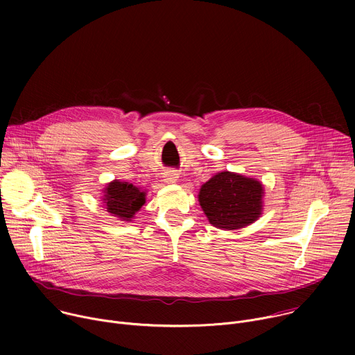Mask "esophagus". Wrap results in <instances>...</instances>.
I'll use <instances>...</instances> for the list:
<instances>
[{"instance_id":"esophagus-1","label":"esophagus","mask_w":355,"mask_h":355,"mask_svg":"<svg viewBox=\"0 0 355 355\" xmlns=\"http://www.w3.org/2000/svg\"><path fill=\"white\" fill-rule=\"evenodd\" d=\"M163 178H164L166 184H174L178 180V173L177 171H167V173H164Z\"/></svg>"}]
</instances>
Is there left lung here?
I'll return each mask as SVG.
<instances>
[{
  "instance_id": "left-lung-1",
  "label": "left lung",
  "mask_w": 355,
  "mask_h": 355,
  "mask_svg": "<svg viewBox=\"0 0 355 355\" xmlns=\"http://www.w3.org/2000/svg\"><path fill=\"white\" fill-rule=\"evenodd\" d=\"M263 184L230 171L215 174L199 189L198 200L211 225L234 230L256 222L263 212Z\"/></svg>"
}]
</instances>
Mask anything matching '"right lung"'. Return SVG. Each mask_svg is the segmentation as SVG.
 I'll return each instance as SVG.
<instances>
[{
    "label": "right lung",
    "mask_w": 355,
    "mask_h": 355,
    "mask_svg": "<svg viewBox=\"0 0 355 355\" xmlns=\"http://www.w3.org/2000/svg\"><path fill=\"white\" fill-rule=\"evenodd\" d=\"M146 202V191L133 184L114 180L104 189V204L107 212L121 220H132L135 214Z\"/></svg>",
    "instance_id": "obj_1"
}]
</instances>
